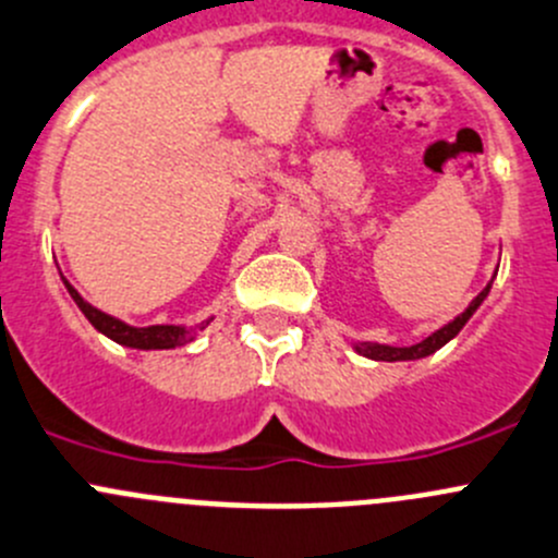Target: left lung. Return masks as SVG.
I'll return each instance as SVG.
<instances>
[{
    "label": "left lung",
    "instance_id": "1",
    "mask_svg": "<svg viewBox=\"0 0 558 558\" xmlns=\"http://www.w3.org/2000/svg\"><path fill=\"white\" fill-rule=\"evenodd\" d=\"M496 278V272H494ZM494 278L488 280V286H485L483 291H480L477 296H474L472 302H469V307L463 313H458L452 322H447L445 327H439L436 332H430L428 338L420 340V343L414 345H387V343H371V340H354L351 343V349L356 351V354L367 356V360H376V362H405V360H423V356H430L434 351H439L441 345L450 343L452 338H456L458 332H461L463 327H466L469 318L477 313V307L483 305L485 296H488L490 286H494Z\"/></svg>",
    "mask_w": 558,
    "mask_h": 558
}]
</instances>
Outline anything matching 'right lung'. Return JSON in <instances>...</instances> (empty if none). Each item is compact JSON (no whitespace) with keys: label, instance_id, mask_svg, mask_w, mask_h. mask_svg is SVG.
<instances>
[{"label":"right lung","instance_id":"obj_1","mask_svg":"<svg viewBox=\"0 0 558 558\" xmlns=\"http://www.w3.org/2000/svg\"><path fill=\"white\" fill-rule=\"evenodd\" d=\"M62 283H64V289H68V294L73 296L75 305H78V311L89 318L92 327H95L97 332L106 335V338H111L113 343L128 345V349H142V351L180 349V345L196 340L198 329H204L209 322H213V318H207V322H202L198 327H185V324H153V327H133V324H124L122 318H113V316H108V313L97 311L95 305H89V302H86L84 296H81L78 291L68 283V278H64V275H62Z\"/></svg>","mask_w":558,"mask_h":558}]
</instances>
